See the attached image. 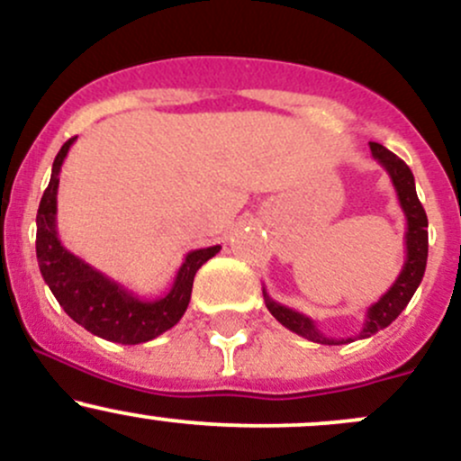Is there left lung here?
Wrapping results in <instances>:
<instances>
[{
	"instance_id": "8db88e82",
	"label": "left lung",
	"mask_w": 461,
	"mask_h": 461,
	"mask_svg": "<svg viewBox=\"0 0 461 461\" xmlns=\"http://www.w3.org/2000/svg\"><path fill=\"white\" fill-rule=\"evenodd\" d=\"M371 153L377 159V164L384 166V170L391 177L393 186H395L397 199H400V206L404 211L406 217V259L402 266V273L397 275L395 284L379 297L377 302L371 303L366 311V320H364L362 330L357 337H346V339H333V337H326L317 329L315 321L308 315H303L300 311H293V308L284 306V303L275 302L268 293L264 291V302L266 308L270 311V315L279 321L282 326H286L293 333L306 337V339L317 341V344H329V346H339V344H350L355 339H366L377 333V330L386 329L393 321L400 317V312L404 311L406 303L411 302V297L415 295L417 286L421 284L426 270V259H429V220H426V212L421 202L417 199L415 191V177H412L411 168L397 158L395 153H391L388 149H384L382 144H375L371 141Z\"/></svg>"
}]
</instances>
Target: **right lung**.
I'll return each mask as SVG.
<instances>
[{"label": "right lung", "instance_id": "right-lung-1", "mask_svg": "<svg viewBox=\"0 0 461 461\" xmlns=\"http://www.w3.org/2000/svg\"><path fill=\"white\" fill-rule=\"evenodd\" d=\"M77 137H70L53 161L49 188L37 211V262L44 282L66 315L88 333L115 344H144L173 329L186 312L191 302L193 279L208 259L220 253L221 246L197 249L184 258L173 286L158 300H144L104 275L102 270L70 253L57 232V188L59 173L70 146Z\"/></svg>", "mask_w": 461, "mask_h": 461}]
</instances>
